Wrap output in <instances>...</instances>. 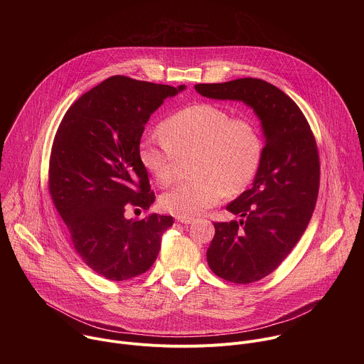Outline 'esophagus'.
Instances as JSON below:
<instances>
[{
  "mask_svg": "<svg viewBox=\"0 0 364 364\" xmlns=\"http://www.w3.org/2000/svg\"><path fill=\"white\" fill-rule=\"evenodd\" d=\"M177 219V222H180V223H183V225H190L194 219H191V218H176Z\"/></svg>",
  "mask_w": 364,
  "mask_h": 364,
  "instance_id": "esophagus-1",
  "label": "esophagus"
}]
</instances>
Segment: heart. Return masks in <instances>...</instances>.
Listing matches in <instances>:
<instances>
[{
    "mask_svg": "<svg viewBox=\"0 0 364 364\" xmlns=\"http://www.w3.org/2000/svg\"><path fill=\"white\" fill-rule=\"evenodd\" d=\"M163 138L146 136L138 145L142 167L160 186H168L180 160L193 157L191 181L160 198L177 218H194L228 196L240 194L255 178L264 155V138L249 118H233L209 102L188 105L160 125Z\"/></svg>",
    "mask_w": 364,
    "mask_h": 364,
    "instance_id": "b5f03b06",
    "label": "heart"
}]
</instances>
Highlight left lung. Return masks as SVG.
<instances>
[{"mask_svg": "<svg viewBox=\"0 0 364 364\" xmlns=\"http://www.w3.org/2000/svg\"><path fill=\"white\" fill-rule=\"evenodd\" d=\"M210 99L242 100L261 119L265 146L252 187L228 204L240 220L215 223L207 264L219 277L250 284L272 274L305 232L320 188L317 142L296 103L262 79L198 83Z\"/></svg>", "mask_w": 364, "mask_h": 364, "instance_id": "1", "label": "left lung"}]
</instances>
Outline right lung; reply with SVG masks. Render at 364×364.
I'll list each match as a JSON object with an SVG mask.
<instances>
[{
    "label": "right lung",
    "mask_w": 364,
    "mask_h": 364,
    "mask_svg": "<svg viewBox=\"0 0 364 364\" xmlns=\"http://www.w3.org/2000/svg\"><path fill=\"white\" fill-rule=\"evenodd\" d=\"M112 76L82 95L63 117L51 146L48 191L83 262L109 281L146 272L171 216L125 219L129 205L155 196L138 157L145 124L164 99L184 90Z\"/></svg>",
    "instance_id": "right-lung-1"
}]
</instances>
